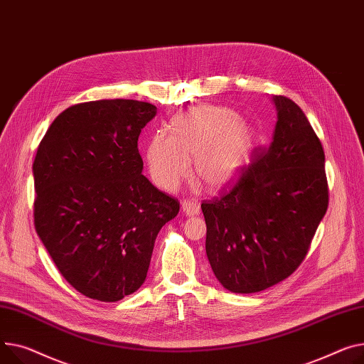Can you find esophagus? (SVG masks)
Instances as JSON below:
<instances>
[{
  "label": "esophagus",
  "instance_id": "34e87169",
  "mask_svg": "<svg viewBox=\"0 0 364 364\" xmlns=\"http://www.w3.org/2000/svg\"><path fill=\"white\" fill-rule=\"evenodd\" d=\"M181 208H183V212H184L186 215H188V216L198 215V213L200 212V206H199V203H198L195 199H186V200L183 202Z\"/></svg>",
  "mask_w": 364,
  "mask_h": 364
}]
</instances>
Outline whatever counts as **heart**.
Listing matches in <instances>:
<instances>
[{"label": "heart", "mask_w": 364, "mask_h": 364, "mask_svg": "<svg viewBox=\"0 0 364 364\" xmlns=\"http://www.w3.org/2000/svg\"><path fill=\"white\" fill-rule=\"evenodd\" d=\"M253 143L252 129L224 107H199L177 114L169 134L155 133L148 144L146 161L154 183L174 190L190 171L208 188L231 183L245 164Z\"/></svg>", "instance_id": "1"}]
</instances>
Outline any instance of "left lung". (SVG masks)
Segmentation results:
<instances>
[{
    "label": "left lung",
    "mask_w": 364,
    "mask_h": 364,
    "mask_svg": "<svg viewBox=\"0 0 364 364\" xmlns=\"http://www.w3.org/2000/svg\"><path fill=\"white\" fill-rule=\"evenodd\" d=\"M274 102L271 144L255 149L220 198L202 203L212 271L240 294L262 291L299 268L329 202L318 134L296 102L282 95Z\"/></svg>",
    "instance_id": "8db88e82"
}]
</instances>
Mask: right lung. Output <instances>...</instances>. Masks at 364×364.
I'll return each instance as SVG.
<instances>
[{
    "instance_id": "add662e5",
    "label": "right lung",
    "mask_w": 364,
    "mask_h": 364,
    "mask_svg": "<svg viewBox=\"0 0 364 364\" xmlns=\"http://www.w3.org/2000/svg\"><path fill=\"white\" fill-rule=\"evenodd\" d=\"M156 107L101 100L63 111L33 161L35 228L65 281L118 301L146 279L159 230L178 199L141 174L137 140Z\"/></svg>"
}]
</instances>
